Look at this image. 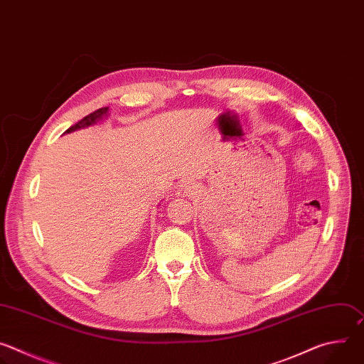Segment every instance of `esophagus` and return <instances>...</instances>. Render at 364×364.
Wrapping results in <instances>:
<instances>
[{"instance_id":"esophagus-1","label":"esophagus","mask_w":364,"mask_h":364,"mask_svg":"<svg viewBox=\"0 0 364 364\" xmlns=\"http://www.w3.org/2000/svg\"><path fill=\"white\" fill-rule=\"evenodd\" d=\"M194 191H196V188H194V186H193L191 183H183V184L178 187L177 194H178L180 197H188V196L194 194Z\"/></svg>"}]
</instances>
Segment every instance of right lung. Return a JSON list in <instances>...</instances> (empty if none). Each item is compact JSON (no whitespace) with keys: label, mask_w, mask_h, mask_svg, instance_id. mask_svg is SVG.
<instances>
[{"label":"right lung","mask_w":364,"mask_h":364,"mask_svg":"<svg viewBox=\"0 0 364 364\" xmlns=\"http://www.w3.org/2000/svg\"><path fill=\"white\" fill-rule=\"evenodd\" d=\"M109 114V108H100L92 114H89L87 117H85L82 121H79L77 124H75L73 127H70L65 134H70V132H75V131H79V129H85V128H89V127H93L96 122L105 119Z\"/></svg>","instance_id":"obj_1"}]
</instances>
